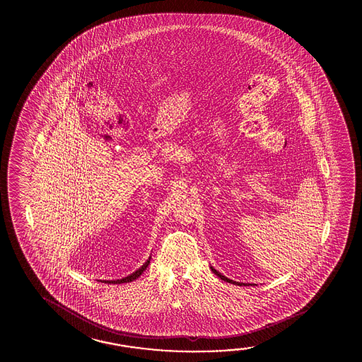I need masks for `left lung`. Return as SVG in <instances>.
<instances>
[{
  "instance_id": "obj_1",
  "label": "left lung",
  "mask_w": 362,
  "mask_h": 362,
  "mask_svg": "<svg viewBox=\"0 0 362 362\" xmlns=\"http://www.w3.org/2000/svg\"><path fill=\"white\" fill-rule=\"evenodd\" d=\"M211 270H212V272H214V273L216 274V275H217L218 278L222 279L223 281H227V283H231V284L246 285L245 284V283H238V281H233V280H231V279L226 278L225 275H222V274L218 273V272H217V270H216V269H214V267H211Z\"/></svg>"
}]
</instances>
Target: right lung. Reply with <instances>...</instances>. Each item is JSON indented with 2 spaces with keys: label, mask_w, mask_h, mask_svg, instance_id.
Here are the masks:
<instances>
[{
  "label": "right lung",
  "mask_w": 362,
  "mask_h": 362,
  "mask_svg": "<svg viewBox=\"0 0 362 362\" xmlns=\"http://www.w3.org/2000/svg\"><path fill=\"white\" fill-rule=\"evenodd\" d=\"M150 259H151V256L148 257V260L145 261V264H144L143 267H139L136 272H134V273L130 274V275H127V276H124V278L122 279H117V280H103L102 283H107V284H122V283H130L132 280H136V279L146 270V267H148V264H150Z\"/></svg>",
  "instance_id": "add662e5"
}]
</instances>
